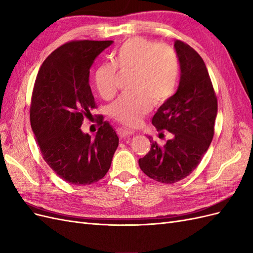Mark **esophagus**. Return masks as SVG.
<instances>
[{
    "instance_id": "obj_1",
    "label": "esophagus",
    "mask_w": 253,
    "mask_h": 253,
    "mask_svg": "<svg viewBox=\"0 0 253 253\" xmlns=\"http://www.w3.org/2000/svg\"><path fill=\"white\" fill-rule=\"evenodd\" d=\"M117 134H118L120 138H126V137H127V136L133 135L134 132L131 131V129L126 128V127H118L117 128Z\"/></svg>"
}]
</instances>
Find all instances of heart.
Listing matches in <instances>:
<instances>
[{
    "instance_id": "1",
    "label": "heart",
    "mask_w": 253,
    "mask_h": 253,
    "mask_svg": "<svg viewBox=\"0 0 253 253\" xmlns=\"http://www.w3.org/2000/svg\"><path fill=\"white\" fill-rule=\"evenodd\" d=\"M114 63L104 62L95 72L99 94L111 99L116 93L117 67L134 71L133 94L121 95L110 106L111 116L122 125L135 126L147 115L152 103L160 105L174 95L179 78V63L176 52L168 45L131 38L114 52Z\"/></svg>"
}]
</instances>
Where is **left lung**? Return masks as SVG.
<instances>
[{
	"label": "left lung",
	"mask_w": 253,
	"mask_h": 253,
	"mask_svg": "<svg viewBox=\"0 0 253 253\" xmlns=\"http://www.w3.org/2000/svg\"><path fill=\"white\" fill-rule=\"evenodd\" d=\"M174 47L180 65L176 93L160 105L152 119L157 131L173 134L164 147L149 136L151 150L139 159V167L150 178L174 183L186 178L201 163L214 135L217 99L202 57L182 41Z\"/></svg>",
	"instance_id": "8db88e82"
}]
</instances>
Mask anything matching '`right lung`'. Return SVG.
Listing matches in <instances>:
<instances>
[{"label":"right lung","instance_id":"add662e5","mask_svg":"<svg viewBox=\"0 0 253 253\" xmlns=\"http://www.w3.org/2000/svg\"><path fill=\"white\" fill-rule=\"evenodd\" d=\"M113 41H72L52 51L35 82L30 125L45 162L60 178L86 186L108 173L119 138L99 117L91 139L81 126L96 105L89 86V68Z\"/></svg>","mask_w":253,"mask_h":253}]
</instances>
